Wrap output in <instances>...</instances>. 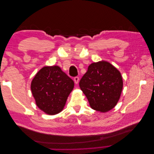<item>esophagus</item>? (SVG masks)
I'll return each mask as SVG.
<instances>
[{"label": "esophagus", "instance_id": "1", "mask_svg": "<svg viewBox=\"0 0 154 154\" xmlns=\"http://www.w3.org/2000/svg\"><path fill=\"white\" fill-rule=\"evenodd\" d=\"M74 83H76V84H78V82H79V77H78V76L74 77Z\"/></svg>", "mask_w": 154, "mask_h": 154}]
</instances>
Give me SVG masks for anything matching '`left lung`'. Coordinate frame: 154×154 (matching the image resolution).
<instances>
[{
    "mask_svg": "<svg viewBox=\"0 0 154 154\" xmlns=\"http://www.w3.org/2000/svg\"><path fill=\"white\" fill-rule=\"evenodd\" d=\"M79 85L91 108L106 112L117 105L123 82L118 69L110 63L101 60L88 67Z\"/></svg>",
    "mask_w": 154,
    "mask_h": 154,
    "instance_id": "obj_1",
    "label": "left lung"
}]
</instances>
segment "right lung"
Wrapping results in <instances>:
<instances>
[{
  "mask_svg": "<svg viewBox=\"0 0 154 154\" xmlns=\"http://www.w3.org/2000/svg\"><path fill=\"white\" fill-rule=\"evenodd\" d=\"M74 83L58 66H45L37 72L31 83L36 105L48 115L62 112Z\"/></svg>",
  "mask_w": 154,
  "mask_h": 154,
  "instance_id": "right-lung-1",
  "label": "right lung"
}]
</instances>
